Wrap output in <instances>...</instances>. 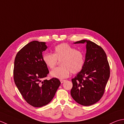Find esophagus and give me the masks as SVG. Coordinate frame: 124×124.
<instances>
[{
	"label": "esophagus",
	"mask_w": 124,
	"mask_h": 124,
	"mask_svg": "<svg viewBox=\"0 0 124 124\" xmlns=\"http://www.w3.org/2000/svg\"><path fill=\"white\" fill-rule=\"evenodd\" d=\"M60 82H61L62 83L63 82H64L65 81V80H60Z\"/></svg>",
	"instance_id": "obj_1"
}]
</instances>
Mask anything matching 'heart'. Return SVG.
Returning <instances> with one entry per match:
<instances>
[{
  "label": "heart",
  "instance_id": "obj_1",
  "mask_svg": "<svg viewBox=\"0 0 124 124\" xmlns=\"http://www.w3.org/2000/svg\"><path fill=\"white\" fill-rule=\"evenodd\" d=\"M61 60L62 66L56 68L50 73L51 77L59 79L67 78L70 72L72 74L80 72L85 64L83 53L67 43L57 45L54 48V54L46 53L43 56L44 64L50 69H54L58 60Z\"/></svg>",
  "mask_w": 124,
  "mask_h": 124
}]
</instances>
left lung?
Instances as JSON below:
<instances>
[{
    "label": "left lung",
    "mask_w": 124,
    "mask_h": 124,
    "mask_svg": "<svg viewBox=\"0 0 124 124\" xmlns=\"http://www.w3.org/2000/svg\"><path fill=\"white\" fill-rule=\"evenodd\" d=\"M86 43V54L84 66L72 79L73 87L70 95L79 104L89 106L97 103L102 97L110 70L107 54L102 47L85 39L74 43Z\"/></svg>",
    "instance_id": "1"
}]
</instances>
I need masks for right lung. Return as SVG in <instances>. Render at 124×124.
Here are the masks:
<instances>
[{"instance_id": "1", "label": "right lung", "mask_w": 124, "mask_h": 124, "mask_svg": "<svg viewBox=\"0 0 124 124\" xmlns=\"http://www.w3.org/2000/svg\"><path fill=\"white\" fill-rule=\"evenodd\" d=\"M46 49L45 42H30L17 53L14 60V82L24 100L36 108L51 102L61 83L57 78L44 79L49 73L43 60L42 52Z\"/></svg>"}]
</instances>
